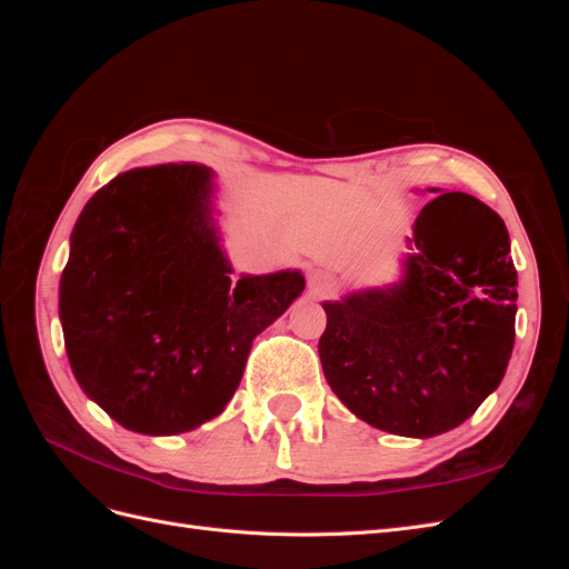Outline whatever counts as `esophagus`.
Masks as SVG:
<instances>
[{
	"label": "esophagus",
	"instance_id": "esophagus-1",
	"mask_svg": "<svg viewBox=\"0 0 569 569\" xmlns=\"http://www.w3.org/2000/svg\"><path fill=\"white\" fill-rule=\"evenodd\" d=\"M335 289V278L327 270H311L308 274V295L327 297Z\"/></svg>",
	"mask_w": 569,
	"mask_h": 569
}]
</instances>
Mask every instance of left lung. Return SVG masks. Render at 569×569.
<instances>
[{
    "label": "left lung",
    "instance_id": "8db88e82",
    "mask_svg": "<svg viewBox=\"0 0 569 569\" xmlns=\"http://www.w3.org/2000/svg\"><path fill=\"white\" fill-rule=\"evenodd\" d=\"M408 249L399 284L322 303L318 353L356 418L427 439L462 425L501 385L518 270L501 216L462 192L425 206Z\"/></svg>",
    "mask_w": 569,
    "mask_h": 569
}]
</instances>
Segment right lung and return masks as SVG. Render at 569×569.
<instances>
[{"mask_svg": "<svg viewBox=\"0 0 569 569\" xmlns=\"http://www.w3.org/2000/svg\"><path fill=\"white\" fill-rule=\"evenodd\" d=\"M199 163L120 173L84 203L59 318L80 389L130 432L170 437L220 416L251 341L291 306L299 270L242 274L220 249Z\"/></svg>", "mask_w": 569, "mask_h": 569, "instance_id": "obj_1", "label": "right lung"}]
</instances>
